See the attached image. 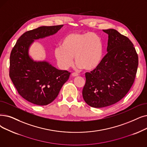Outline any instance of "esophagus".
Instances as JSON below:
<instances>
[{
	"label": "esophagus",
	"instance_id": "esophagus-1",
	"mask_svg": "<svg viewBox=\"0 0 147 147\" xmlns=\"http://www.w3.org/2000/svg\"><path fill=\"white\" fill-rule=\"evenodd\" d=\"M71 75H72L73 77H77V76H79V74L78 73H73Z\"/></svg>",
	"mask_w": 147,
	"mask_h": 147
}]
</instances>
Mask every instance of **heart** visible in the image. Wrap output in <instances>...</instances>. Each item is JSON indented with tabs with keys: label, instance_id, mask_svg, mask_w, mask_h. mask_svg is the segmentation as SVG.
Listing matches in <instances>:
<instances>
[{
	"label": "heart",
	"instance_id": "obj_1",
	"mask_svg": "<svg viewBox=\"0 0 147 147\" xmlns=\"http://www.w3.org/2000/svg\"><path fill=\"white\" fill-rule=\"evenodd\" d=\"M55 57L60 68L68 69L73 64V56L78 67L91 70L100 63L103 46L100 37L96 34L71 32L62 38L61 46L56 47Z\"/></svg>",
	"mask_w": 147,
	"mask_h": 147
}]
</instances>
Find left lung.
Wrapping results in <instances>:
<instances>
[{
    "instance_id": "left-lung-1",
    "label": "left lung",
    "mask_w": 147,
    "mask_h": 147,
    "mask_svg": "<svg viewBox=\"0 0 147 147\" xmlns=\"http://www.w3.org/2000/svg\"><path fill=\"white\" fill-rule=\"evenodd\" d=\"M108 34L107 54L98 66L85 73L82 95L91 107L100 108L117 103L132 86L137 73L138 56L133 44L113 29Z\"/></svg>"
}]
</instances>
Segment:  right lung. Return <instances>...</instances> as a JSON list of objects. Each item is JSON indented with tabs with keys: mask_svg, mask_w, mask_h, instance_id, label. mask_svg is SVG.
Instances as JSON below:
<instances>
[{
	"mask_svg": "<svg viewBox=\"0 0 147 147\" xmlns=\"http://www.w3.org/2000/svg\"><path fill=\"white\" fill-rule=\"evenodd\" d=\"M62 26H41L28 30L18 38L11 50L9 77L18 93L33 104L44 106L52 103L69 79L68 71L59 70L46 61H34L28 54L34 40L52 35Z\"/></svg>",
	"mask_w": 147,
	"mask_h": 147,
	"instance_id": "add662e5",
	"label": "right lung"
}]
</instances>
